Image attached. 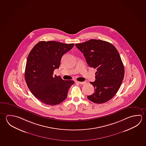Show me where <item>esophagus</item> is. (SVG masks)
I'll return each mask as SVG.
<instances>
[{
	"mask_svg": "<svg viewBox=\"0 0 146 146\" xmlns=\"http://www.w3.org/2000/svg\"><path fill=\"white\" fill-rule=\"evenodd\" d=\"M77 82V83H78V84H84L86 83V82Z\"/></svg>",
	"mask_w": 146,
	"mask_h": 146,
	"instance_id": "obj_1",
	"label": "esophagus"
}]
</instances>
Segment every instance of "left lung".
Here are the masks:
<instances>
[{
  "mask_svg": "<svg viewBox=\"0 0 146 146\" xmlns=\"http://www.w3.org/2000/svg\"><path fill=\"white\" fill-rule=\"evenodd\" d=\"M75 46L83 53L89 66L96 69V80L90 82L94 93L87 98L96 104L111 100L120 88L125 69L120 55L115 46L107 41L91 39Z\"/></svg>",
  "mask_w": 146,
  "mask_h": 146,
  "instance_id": "8db88e82",
  "label": "left lung"
}]
</instances>
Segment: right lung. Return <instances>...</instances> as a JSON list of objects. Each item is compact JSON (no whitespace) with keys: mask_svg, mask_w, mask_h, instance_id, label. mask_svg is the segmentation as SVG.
<instances>
[{"mask_svg":"<svg viewBox=\"0 0 146 146\" xmlns=\"http://www.w3.org/2000/svg\"><path fill=\"white\" fill-rule=\"evenodd\" d=\"M74 44L42 41L34 46L29 54L25 73L26 83L35 97L46 105H58L66 100L73 80H64L53 76L58 69L62 57Z\"/></svg>","mask_w":146,"mask_h":146,"instance_id":"add662e5","label":"right lung"}]
</instances>
